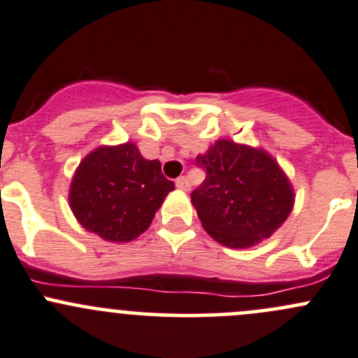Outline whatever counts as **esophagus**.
<instances>
[{
    "instance_id": "esophagus-1",
    "label": "esophagus",
    "mask_w": 358,
    "mask_h": 358,
    "mask_svg": "<svg viewBox=\"0 0 358 358\" xmlns=\"http://www.w3.org/2000/svg\"><path fill=\"white\" fill-rule=\"evenodd\" d=\"M176 187H178L180 190H189L190 189V183L189 180H187V176H180V178H176Z\"/></svg>"
}]
</instances>
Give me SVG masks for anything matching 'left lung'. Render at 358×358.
Listing matches in <instances>:
<instances>
[{
    "label": "left lung",
    "instance_id": "left-lung-1",
    "mask_svg": "<svg viewBox=\"0 0 358 358\" xmlns=\"http://www.w3.org/2000/svg\"><path fill=\"white\" fill-rule=\"evenodd\" d=\"M197 164L208 176L190 199L216 243L252 248L268 239L291 215L294 189L266 150L220 138L197 156Z\"/></svg>",
    "mask_w": 358,
    "mask_h": 358
}]
</instances>
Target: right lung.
<instances>
[{"label":"right lung","mask_w":358,"mask_h":358,"mask_svg":"<svg viewBox=\"0 0 358 358\" xmlns=\"http://www.w3.org/2000/svg\"><path fill=\"white\" fill-rule=\"evenodd\" d=\"M175 183L161 162L133 142L93 149L72 176L69 206L83 229L109 243H129L145 232Z\"/></svg>","instance_id":"obj_1"}]
</instances>
